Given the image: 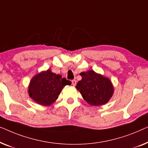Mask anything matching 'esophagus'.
Segmentation results:
<instances>
[{"mask_svg": "<svg viewBox=\"0 0 148 148\" xmlns=\"http://www.w3.org/2000/svg\"><path fill=\"white\" fill-rule=\"evenodd\" d=\"M72 85H73V86H76V80H72Z\"/></svg>", "mask_w": 148, "mask_h": 148, "instance_id": "34e87169", "label": "esophagus"}]
</instances>
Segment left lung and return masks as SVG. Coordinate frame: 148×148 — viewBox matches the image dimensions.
<instances>
[{"mask_svg":"<svg viewBox=\"0 0 148 148\" xmlns=\"http://www.w3.org/2000/svg\"><path fill=\"white\" fill-rule=\"evenodd\" d=\"M80 75L82 80L78 81L76 88L89 105L101 106L109 101L114 93V87L109 78L91 70Z\"/></svg>","mask_w":148,"mask_h":148,"instance_id":"8db88e82","label":"left lung"}]
</instances>
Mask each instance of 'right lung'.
<instances>
[{
  "label": "right lung",
  "instance_id": "1",
  "mask_svg": "<svg viewBox=\"0 0 148 148\" xmlns=\"http://www.w3.org/2000/svg\"><path fill=\"white\" fill-rule=\"evenodd\" d=\"M71 84L61 75L48 69L33 77L28 86V94L39 105L49 106L55 103L64 87Z\"/></svg>",
  "mask_w": 148,
  "mask_h": 148
}]
</instances>
